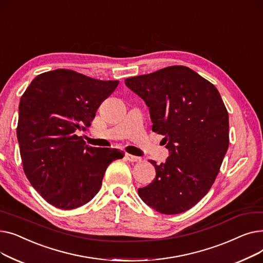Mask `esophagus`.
Listing matches in <instances>:
<instances>
[{"mask_svg":"<svg viewBox=\"0 0 263 263\" xmlns=\"http://www.w3.org/2000/svg\"><path fill=\"white\" fill-rule=\"evenodd\" d=\"M126 159L129 161V162H141L142 161V159L140 158V157H135V156H132V155H129V154H127L126 155Z\"/></svg>","mask_w":263,"mask_h":263,"instance_id":"1","label":"esophagus"}]
</instances>
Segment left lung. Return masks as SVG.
Wrapping results in <instances>:
<instances>
[{
  "label": "left lung",
  "instance_id": "obj_1",
  "mask_svg": "<svg viewBox=\"0 0 263 263\" xmlns=\"http://www.w3.org/2000/svg\"><path fill=\"white\" fill-rule=\"evenodd\" d=\"M149 107L153 131L164 135L170 157L139 195L163 214L182 213L211 189L229 145L227 109L216 87L192 69L171 66L126 79Z\"/></svg>",
  "mask_w": 263,
  "mask_h": 263
}]
</instances>
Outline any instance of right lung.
Masks as SVG:
<instances>
[{"instance_id": "obj_1", "label": "right lung", "mask_w": 263, "mask_h": 263, "mask_svg": "<svg viewBox=\"0 0 263 263\" xmlns=\"http://www.w3.org/2000/svg\"><path fill=\"white\" fill-rule=\"evenodd\" d=\"M118 81H101L66 69L37 76L21 97L17 137L24 173L49 203L71 210L99 192L109 163L123 151L85 145L89 127Z\"/></svg>"}]
</instances>
